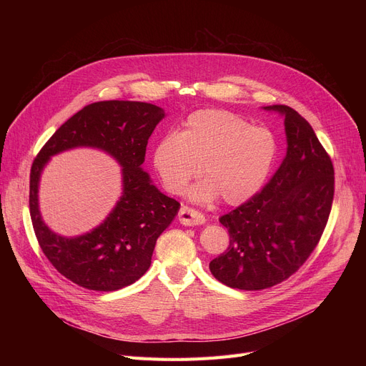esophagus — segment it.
<instances>
[{
  "label": "esophagus",
  "instance_id": "34e87169",
  "mask_svg": "<svg viewBox=\"0 0 366 366\" xmlns=\"http://www.w3.org/2000/svg\"><path fill=\"white\" fill-rule=\"evenodd\" d=\"M179 221L181 224L184 225H200V224H204V215L202 212H199V210L193 209V207H188V206H182L179 209Z\"/></svg>",
  "mask_w": 366,
  "mask_h": 366
}]
</instances>
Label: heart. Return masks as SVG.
<instances>
[{"label": "heart", "mask_w": 366, "mask_h": 366, "mask_svg": "<svg viewBox=\"0 0 366 366\" xmlns=\"http://www.w3.org/2000/svg\"><path fill=\"white\" fill-rule=\"evenodd\" d=\"M277 154L274 134L251 126L240 115L222 109H200L188 115L178 134H167L152 154V164L170 194L191 189L199 202L218 196L227 204H240L264 185Z\"/></svg>", "instance_id": "heart-1"}]
</instances>
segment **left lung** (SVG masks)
I'll list each match as a JSON object with an SVG mask.
<instances>
[{
	"instance_id": "1",
	"label": "left lung",
	"mask_w": 366,
	"mask_h": 366,
	"mask_svg": "<svg viewBox=\"0 0 366 366\" xmlns=\"http://www.w3.org/2000/svg\"><path fill=\"white\" fill-rule=\"evenodd\" d=\"M265 109L285 115L286 156L261 191L219 218L229 244L209 264L215 279L242 291L297 273L316 249L334 200L332 160L309 122L286 105Z\"/></svg>"
}]
</instances>
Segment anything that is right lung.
I'll list each match as a JSON object with an SVG mask.
<instances>
[{
	"label": "right lung",
	"instance_id": "1",
	"mask_svg": "<svg viewBox=\"0 0 366 366\" xmlns=\"http://www.w3.org/2000/svg\"><path fill=\"white\" fill-rule=\"evenodd\" d=\"M164 111L147 102L102 101L84 107L57 129L36 154L29 177V214L50 264L81 287L111 292L137 282L151 265L154 246L179 203L151 184L142 170L147 144ZM75 146L107 150L124 167V196L107 219L87 235L62 238L42 222L37 182L51 155Z\"/></svg>",
	"mask_w": 366,
	"mask_h": 366
}]
</instances>
